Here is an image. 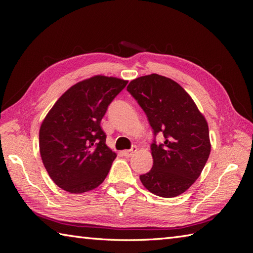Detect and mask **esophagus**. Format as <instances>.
<instances>
[{"mask_svg":"<svg viewBox=\"0 0 253 253\" xmlns=\"http://www.w3.org/2000/svg\"><path fill=\"white\" fill-rule=\"evenodd\" d=\"M136 151H137V148H136V147H133L132 149L126 150V151H124L122 153H124V155H125L126 158H129V157H132V156L134 155V153H136Z\"/></svg>","mask_w":253,"mask_h":253,"instance_id":"obj_1","label":"esophagus"}]
</instances>
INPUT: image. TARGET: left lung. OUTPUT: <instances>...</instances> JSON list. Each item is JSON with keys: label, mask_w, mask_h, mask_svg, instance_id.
<instances>
[{"label": "left lung", "mask_w": 253, "mask_h": 253, "mask_svg": "<svg viewBox=\"0 0 253 253\" xmlns=\"http://www.w3.org/2000/svg\"><path fill=\"white\" fill-rule=\"evenodd\" d=\"M145 113L154 136L152 169L140 175L142 185L160 197H175L200 177L209 158L208 124L193 99L177 82L157 74L136 78L126 87Z\"/></svg>", "instance_id": "8db88e82"}]
</instances>
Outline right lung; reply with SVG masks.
<instances>
[{"label":"right lung","mask_w":253,"mask_h":253,"mask_svg":"<svg viewBox=\"0 0 253 253\" xmlns=\"http://www.w3.org/2000/svg\"><path fill=\"white\" fill-rule=\"evenodd\" d=\"M126 80L94 76L68 88L44 118L39 132L43 165L58 187L84 193L101 185L116 153L100 126L108 106Z\"/></svg>","instance_id":"add662e5"}]
</instances>
